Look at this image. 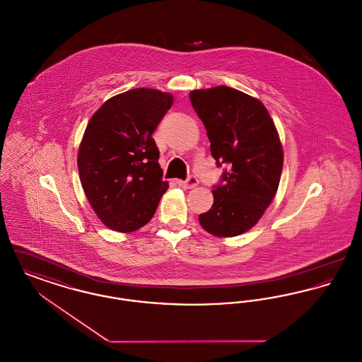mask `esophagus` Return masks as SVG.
<instances>
[{"label": "esophagus", "mask_w": 362, "mask_h": 362, "mask_svg": "<svg viewBox=\"0 0 362 362\" xmlns=\"http://www.w3.org/2000/svg\"><path fill=\"white\" fill-rule=\"evenodd\" d=\"M176 183H177L182 189H194V187H197V186H198V179H197L195 176H192V175H191V176L187 177V180H177Z\"/></svg>", "instance_id": "esophagus-1"}]
</instances>
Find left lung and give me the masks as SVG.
<instances>
[{
    "label": "left lung",
    "mask_w": 362,
    "mask_h": 362,
    "mask_svg": "<svg viewBox=\"0 0 362 362\" xmlns=\"http://www.w3.org/2000/svg\"><path fill=\"white\" fill-rule=\"evenodd\" d=\"M189 100L206 127L217 165H229L199 224L217 238L239 236L276 197L284 165L276 124L260 100L229 86L191 90Z\"/></svg>",
    "instance_id": "8db88e82"
}]
</instances>
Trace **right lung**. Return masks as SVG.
Listing matches in <instances>:
<instances>
[{"label": "right lung", "mask_w": 362, "mask_h": 362, "mask_svg": "<svg viewBox=\"0 0 362 362\" xmlns=\"http://www.w3.org/2000/svg\"><path fill=\"white\" fill-rule=\"evenodd\" d=\"M173 103L171 93L136 88L108 99L88 122L77 155L80 180L112 230L129 233L148 224L168 189L152 134Z\"/></svg>", "instance_id": "obj_1"}]
</instances>
